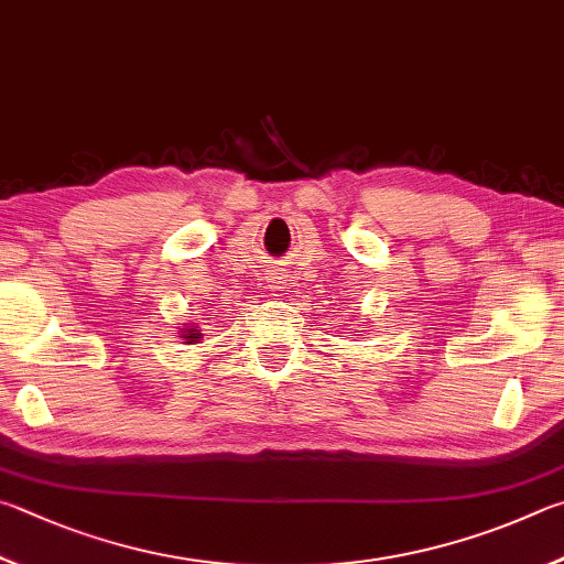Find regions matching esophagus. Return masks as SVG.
<instances>
[{
    "label": "esophagus",
    "mask_w": 564,
    "mask_h": 564,
    "mask_svg": "<svg viewBox=\"0 0 564 564\" xmlns=\"http://www.w3.org/2000/svg\"><path fill=\"white\" fill-rule=\"evenodd\" d=\"M272 284H276V282H272ZM272 290H276V288H272Z\"/></svg>",
    "instance_id": "34e87169"
}]
</instances>
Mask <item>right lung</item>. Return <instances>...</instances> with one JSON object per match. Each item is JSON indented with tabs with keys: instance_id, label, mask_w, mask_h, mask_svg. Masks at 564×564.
<instances>
[{
	"instance_id": "obj_1",
	"label": "right lung",
	"mask_w": 564,
	"mask_h": 564,
	"mask_svg": "<svg viewBox=\"0 0 564 564\" xmlns=\"http://www.w3.org/2000/svg\"><path fill=\"white\" fill-rule=\"evenodd\" d=\"M203 334L197 332V327L195 329H185V334H183V339H185V344H195L197 339H200Z\"/></svg>"
}]
</instances>
